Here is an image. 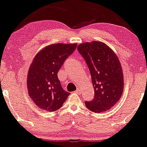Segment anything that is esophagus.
<instances>
[{"label": "esophagus", "mask_w": 147, "mask_h": 147, "mask_svg": "<svg viewBox=\"0 0 147 147\" xmlns=\"http://www.w3.org/2000/svg\"><path fill=\"white\" fill-rule=\"evenodd\" d=\"M75 93H78V94H80V93H81V91H80V89H79V88H78V89H77V90H76V91H75Z\"/></svg>", "instance_id": "esophagus-1"}]
</instances>
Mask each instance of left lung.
Here are the masks:
<instances>
[{"mask_svg":"<svg viewBox=\"0 0 147 147\" xmlns=\"http://www.w3.org/2000/svg\"><path fill=\"white\" fill-rule=\"evenodd\" d=\"M78 50L88 65L94 89L93 99L85 102L86 107L95 113L106 111L117 103L123 93L119 60L113 51L101 42L81 44Z\"/></svg>","mask_w":147,"mask_h":147,"instance_id":"obj_1","label":"left lung"}]
</instances>
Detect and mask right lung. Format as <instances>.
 Returning <instances> with one entry per match:
<instances>
[{
    "mask_svg": "<svg viewBox=\"0 0 147 147\" xmlns=\"http://www.w3.org/2000/svg\"><path fill=\"white\" fill-rule=\"evenodd\" d=\"M76 47V44H52L42 50L34 59L28 74L27 87L29 96L38 107L55 111L69 95L61 87L58 72Z\"/></svg>",
    "mask_w": 147,
    "mask_h": 147,
    "instance_id": "add662e5",
    "label": "right lung"
}]
</instances>
